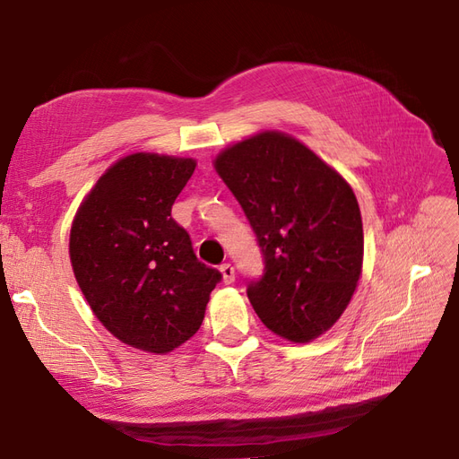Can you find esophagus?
Returning <instances> with one entry per match:
<instances>
[{"instance_id":"1","label":"esophagus","mask_w":459,"mask_h":459,"mask_svg":"<svg viewBox=\"0 0 459 459\" xmlns=\"http://www.w3.org/2000/svg\"><path fill=\"white\" fill-rule=\"evenodd\" d=\"M220 272H221V275H224V283H233L235 281V268L231 266V264H221L220 266Z\"/></svg>"}]
</instances>
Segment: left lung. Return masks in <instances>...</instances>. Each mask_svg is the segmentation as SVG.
I'll return each mask as SVG.
<instances>
[{
  "mask_svg": "<svg viewBox=\"0 0 459 459\" xmlns=\"http://www.w3.org/2000/svg\"><path fill=\"white\" fill-rule=\"evenodd\" d=\"M239 201L264 256L247 285L262 324L308 342L339 316L359 280L364 230L351 186L285 134L264 132L214 162Z\"/></svg>",
  "mask_w": 459,
  "mask_h": 459,
  "instance_id": "left-lung-1",
  "label": "left lung"
}]
</instances>
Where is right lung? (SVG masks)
Here are the masks:
<instances>
[{"label":"right lung","mask_w":459,"mask_h":459,"mask_svg":"<svg viewBox=\"0 0 459 459\" xmlns=\"http://www.w3.org/2000/svg\"><path fill=\"white\" fill-rule=\"evenodd\" d=\"M193 170L191 159H122L90 191L71 230L73 270L93 314L117 339L147 352H170L195 335L221 281L172 218Z\"/></svg>","instance_id":"obj_1"}]
</instances>
